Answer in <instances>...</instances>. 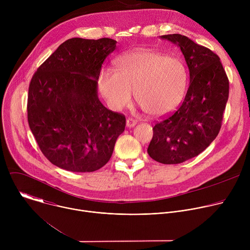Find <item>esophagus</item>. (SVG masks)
Segmentation results:
<instances>
[{
	"label": "esophagus",
	"instance_id": "esophagus-1",
	"mask_svg": "<svg viewBox=\"0 0 250 250\" xmlns=\"http://www.w3.org/2000/svg\"><path fill=\"white\" fill-rule=\"evenodd\" d=\"M136 125V122L133 119H127L126 120V126L127 127H133Z\"/></svg>",
	"mask_w": 250,
	"mask_h": 250
}]
</instances>
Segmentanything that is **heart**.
<instances>
[{
    "mask_svg": "<svg viewBox=\"0 0 250 250\" xmlns=\"http://www.w3.org/2000/svg\"><path fill=\"white\" fill-rule=\"evenodd\" d=\"M115 65L116 70L105 68L99 77L101 93L113 110L128 106L132 92L138 104L152 118L168 115L182 101L188 75L179 59L140 50L120 56Z\"/></svg>",
    "mask_w": 250,
    "mask_h": 250,
    "instance_id": "obj_1",
    "label": "heart"
}]
</instances>
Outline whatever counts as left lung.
<instances>
[{"label": "left lung", "mask_w": 250, "mask_h": 250, "mask_svg": "<svg viewBox=\"0 0 250 250\" xmlns=\"http://www.w3.org/2000/svg\"><path fill=\"white\" fill-rule=\"evenodd\" d=\"M160 39L180 47L190 73L182 104L153 126L147 152L162 164H179L203 152L220 132L229 99V79L220 57L178 33Z\"/></svg>", "instance_id": "obj_1"}]
</instances>
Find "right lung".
Wrapping results in <instances>:
<instances>
[{"label":"right lung","instance_id":"1","mask_svg":"<svg viewBox=\"0 0 250 250\" xmlns=\"http://www.w3.org/2000/svg\"><path fill=\"white\" fill-rule=\"evenodd\" d=\"M117 47L112 39H70L39 67L27 96V121L43 155L71 172L106 164L125 117L98 97L102 64Z\"/></svg>","mask_w":250,"mask_h":250}]
</instances>
